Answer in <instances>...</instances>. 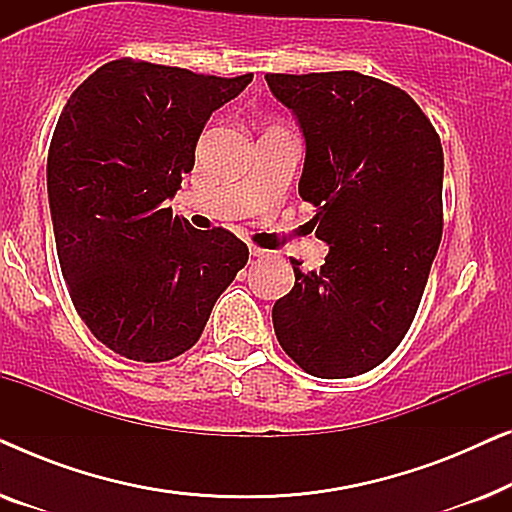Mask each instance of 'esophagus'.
<instances>
[{"label":"esophagus","mask_w":512,"mask_h":512,"mask_svg":"<svg viewBox=\"0 0 512 512\" xmlns=\"http://www.w3.org/2000/svg\"><path fill=\"white\" fill-rule=\"evenodd\" d=\"M249 254H251V256H263V254H265V249L256 247V244H251V247H249Z\"/></svg>","instance_id":"34e87169"}]
</instances>
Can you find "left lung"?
<instances>
[{"label":"left lung","instance_id":"left-lung-1","mask_svg":"<svg viewBox=\"0 0 512 512\" xmlns=\"http://www.w3.org/2000/svg\"><path fill=\"white\" fill-rule=\"evenodd\" d=\"M298 116V193L317 207L324 265L272 307L279 345L324 380L363 375L401 345L443 237V146L398 86L359 72L265 74Z\"/></svg>","mask_w":512,"mask_h":512}]
</instances>
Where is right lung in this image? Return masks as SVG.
<instances>
[{"mask_svg": "<svg viewBox=\"0 0 512 512\" xmlns=\"http://www.w3.org/2000/svg\"><path fill=\"white\" fill-rule=\"evenodd\" d=\"M251 79L121 58L62 109L46 167L60 270L83 324L125 359L188 352L249 261L230 230H195L167 200L212 111Z\"/></svg>", "mask_w": 512, "mask_h": 512, "instance_id": "1", "label": "right lung"}]
</instances>
